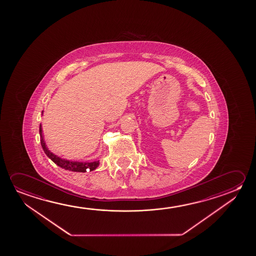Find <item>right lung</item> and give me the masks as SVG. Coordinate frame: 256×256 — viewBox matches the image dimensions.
<instances>
[{"label":"right lung","mask_w":256,"mask_h":256,"mask_svg":"<svg viewBox=\"0 0 256 256\" xmlns=\"http://www.w3.org/2000/svg\"><path fill=\"white\" fill-rule=\"evenodd\" d=\"M42 126L40 125V144L42 147L44 149V152L46 154L48 157L52 160V162L55 164L62 168L64 170H69V171H74V172H82L84 173L86 172L88 168H90V171H93L98 166V162H90V163H86V162H72L69 160H64L56 156L54 154L50 152L47 147L45 146V142L44 141V138L42 136Z\"/></svg>","instance_id":"right-lung-1"}]
</instances>
